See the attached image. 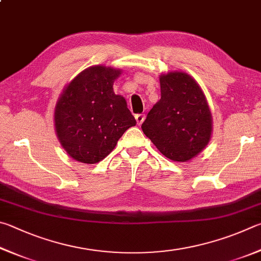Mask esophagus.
Listing matches in <instances>:
<instances>
[{"mask_svg": "<svg viewBox=\"0 0 261 261\" xmlns=\"http://www.w3.org/2000/svg\"><path fill=\"white\" fill-rule=\"evenodd\" d=\"M135 119H136V122H138L139 125H141V123L144 121V114H136Z\"/></svg>", "mask_w": 261, "mask_h": 261, "instance_id": "1", "label": "esophagus"}]
</instances>
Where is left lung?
<instances>
[{
  "instance_id": "8db88e82",
  "label": "left lung",
  "mask_w": 261,
  "mask_h": 261,
  "mask_svg": "<svg viewBox=\"0 0 261 261\" xmlns=\"http://www.w3.org/2000/svg\"><path fill=\"white\" fill-rule=\"evenodd\" d=\"M162 97L150 110L142 130L164 156L188 162L210 142L212 114L202 88L185 72L159 77Z\"/></svg>"
}]
</instances>
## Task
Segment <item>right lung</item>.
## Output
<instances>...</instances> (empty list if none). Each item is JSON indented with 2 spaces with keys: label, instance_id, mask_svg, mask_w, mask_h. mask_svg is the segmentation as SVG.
<instances>
[{
  "label": "right lung",
  "instance_id": "1",
  "mask_svg": "<svg viewBox=\"0 0 261 261\" xmlns=\"http://www.w3.org/2000/svg\"><path fill=\"white\" fill-rule=\"evenodd\" d=\"M117 68L95 65L80 72L55 108V129L70 157L85 164L102 161L136 120L126 99L113 91Z\"/></svg>",
  "mask_w": 261,
  "mask_h": 261
}]
</instances>
